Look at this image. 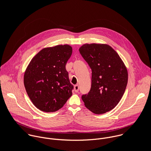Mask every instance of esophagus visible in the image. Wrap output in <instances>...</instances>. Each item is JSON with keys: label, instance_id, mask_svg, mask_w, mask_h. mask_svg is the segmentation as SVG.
Segmentation results:
<instances>
[{"label": "esophagus", "instance_id": "34e87169", "mask_svg": "<svg viewBox=\"0 0 151 151\" xmlns=\"http://www.w3.org/2000/svg\"><path fill=\"white\" fill-rule=\"evenodd\" d=\"M74 91H75L76 92H78V91H79V86H78V85H76V86H74Z\"/></svg>", "mask_w": 151, "mask_h": 151}]
</instances>
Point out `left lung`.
Masks as SVG:
<instances>
[{"label": "left lung", "instance_id": "obj_1", "mask_svg": "<svg viewBox=\"0 0 151 151\" xmlns=\"http://www.w3.org/2000/svg\"><path fill=\"white\" fill-rule=\"evenodd\" d=\"M79 51L92 70L91 89L81 98L93 113H105L118 104L125 92L127 68L117 53L108 45L84 44Z\"/></svg>", "mask_w": 151, "mask_h": 151}]
</instances>
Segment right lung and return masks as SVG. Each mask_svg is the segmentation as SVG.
<instances>
[{"mask_svg":"<svg viewBox=\"0 0 151 151\" xmlns=\"http://www.w3.org/2000/svg\"><path fill=\"white\" fill-rule=\"evenodd\" d=\"M72 54V47L57 45L42 49L31 60L24 76L27 93L33 104L45 112L62 108L72 95L65 65Z\"/></svg>","mask_w":151,"mask_h":151,"instance_id":"1","label":"right lung"}]
</instances>
